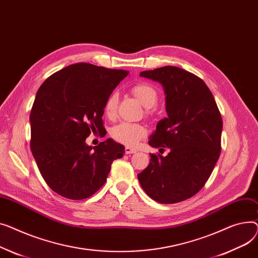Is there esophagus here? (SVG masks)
Segmentation results:
<instances>
[{"label":"esophagus","instance_id":"1","mask_svg":"<svg viewBox=\"0 0 258 258\" xmlns=\"http://www.w3.org/2000/svg\"><path fill=\"white\" fill-rule=\"evenodd\" d=\"M136 152H138V150H136V149H133V148H130V147L125 148V153L126 154H134Z\"/></svg>","mask_w":258,"mask_h":258}]
</instances>
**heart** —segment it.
Returning a JSON list of instances; mask_svg holds the SVG:
<instances>
[{"label":"heart","instance_id":"obj_1","mask_svg":"<svg viewBox=\"0 0 258 258\" xmlns=\"http://www.w3.org/2000/svg\"><path fill=\"white\" fill-rule=\"evenodd\" d=\"M132 94L140 100V102L147 108H152L157 104L158 93L156 88L149 83H138L131 88ZM117 95L111 94L104 104V113L107 117H113L116 112ZM111 138L128 147H135L146 138L147 128L144 125L122 122L115 125L110 131Z\"/></svg>","mask_w":258,"mask_h":258}]
</instances>
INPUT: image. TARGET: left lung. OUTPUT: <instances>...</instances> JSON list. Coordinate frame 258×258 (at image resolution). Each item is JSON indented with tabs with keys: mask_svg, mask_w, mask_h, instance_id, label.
Listing matches in <instances>:
<instances>
[{
	"mask_svg": "<svg viewBox=\"0 0 258 258\" xmlns=\"http://www.w3.org/2000/svg\"><path fill=\"white\" fill-rule=\"evenodd\" d=\"M141 77L162 84L168 117L160 119L149 145L170 150L166 156L150 154L138 178L143 189L162 204L184 201L206 183L221 153L223 120L205 82L177 67L144 71Z\"/></svg>",
	"mask_w": 258,
	"mask_h": 258,
	"instance_id": "1",
	"label": "left lung"
}]
</instances>
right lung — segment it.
<instances>
[{"label": "right lung", "instance_id": "right-lung-1", "mask_svg": "<svg viewBox=\"0 0 258 258\" xmlns=\"http://www.w3.org/2000/svg\"><path fill=\"white\" fill-rule=\"evenodd\" d=\"M128 74L75 63L51 75L37 90L30 113V148L56 194L71 200L88 198L105 183L112 161L123 156L124 146L110 139L95 148L85 140L105 129L104 104Z\"/></svg>", "mask_w": 258, "mask_h": 258}]
</instances>
